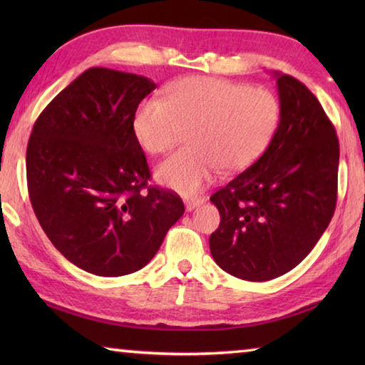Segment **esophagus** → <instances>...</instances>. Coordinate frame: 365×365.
<instances>
[{"label": "esophagus", "mask_w": 365, "mask_h": 365, "mask_svg": "<svg viewBox=\"0 0 365 365\" xmlns=\"http://www.w3.org/2000/svg\"><path fill=\"white\" fill-rule=\"evenodd\" d=\"M205 200H202L201 196H196V197H187L185 200V207H187V211H193L195 207H197L200 205H202Z\"/></svg>", "instance_id": "1"}]
</instances>
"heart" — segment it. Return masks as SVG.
<instances>
[{
	"instance_id": "heart-1",
	"label": "heart",
	"mask_w": 365,
	"mask_h": 365,
	"mask_svg": "<svg viewBox=\"0 0 365 365\" xmlns=\"http://www.w3.org/2000/svg\"><path fill=\"white\" fill-rule=\"evenodd\" d=\"M274 93L219 77H187L169 86L164 100L140 103L133 133L145 151L168 153L188 132L190 148L158 164L156 180L195 195L219 168L243 170L265 151L280 123Z\"/></svg>"
}]
</instances>
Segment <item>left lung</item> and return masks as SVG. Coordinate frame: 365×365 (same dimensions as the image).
Segmentation results:
<instances>
[{"mask_svg": "<svg viewBox=\"0 0 365 365\" xmlns=\"http://www.w3.org/2000/svg\"><path fill=\"white\" fill-rule=\"evenodd\" d=\"M280 123L255 164L211 196L220 224L209 248L237 279L265 282L294 269L322 237L336 206L335 127L304 83L275 72Z\"/></svg>", "mask_w": 365, "mask_h": 365, "instance_id": "1", "label": "left lung"}]
</instances>
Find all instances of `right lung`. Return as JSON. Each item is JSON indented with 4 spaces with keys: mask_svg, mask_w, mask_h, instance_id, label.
<instances>
[{
    "mask_svg": "<svg viewBox=\"0 0 365 365\" xmlns=\"http://www.w3.org/2000/svg\"><path fill=\"white\" fill-rule=\"evenodd\" d=\"M150 78L91 67L43 109L27 145L29 196L49 242L90 274L120 277L151 261L185 212L150 187L133 115Z\"/></svg>",
    "mask_w": 365,
    "mask_h": 365,
    "instance_id": "obj_1",
    "label": "right lung"
}]
</instances>
